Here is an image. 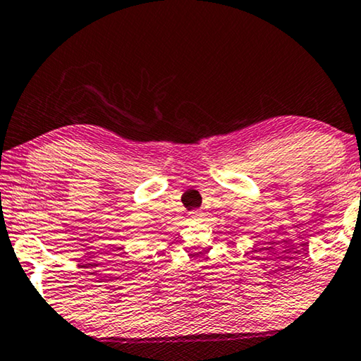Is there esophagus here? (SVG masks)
Masks as SVG:
<instances>
[{"label": "esophagus", "mask_w": 361, "mask_h": 361, "mask_svg": "<svg viewBox=\"0 0 361 361\" xmlns=\"http://www.w3.org/2000/svg\"><path fill=\"white\" fill-rule=\"evenodd\" d=\"M190 218L191 219H196V221H200L201 218H203V213H201L200 209H193V211H190Z\"/></svg>", "instance_id": "obj_1"}]
</instances>
